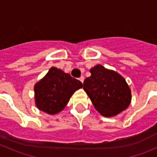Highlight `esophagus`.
<instances>
[{
  "mask_svg": "<svg viewBox=\"0 0 157 157\" xmlns=\"http://www.w3.org/2000/svg\"><path fill=\"white\" fill-rule=\"evenodd\" d=\"M84 79H85V78H84V77H83V76H81V77L79 78V81L81 82L82 83H83V82H84Z\"/></svg>",
  "mask_w": 157,
  "mask_h": 157,
  "instance_id": "esophagus-1",
  "label": "esophagus"
}]
</instances>
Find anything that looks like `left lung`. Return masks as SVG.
<instances>
[{"mask_svg": "<svg viewBox=\"0 0 157 157\" xmlns=\"http://www.w3.org/2000/svg\"><path fill=\"white\" fill-rule=\"evenodd\" d=\"M90 72L91 76L83 82V90L100 114L112 117L128 108L131 90L121 75L101 64L94 66Z\"/></svg>", "mask_w": 157, "mask_h": 157, "instance_id": "left-lung-1", "label": "left lung"}]
</instances>
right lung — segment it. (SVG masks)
I'll return each instance as SVG.
<instances>
[{"instance_id": "add662e5", "label": "right lung", "mask_w": 157, "mask_h": 157, "mask_svg": "<svg viewBox=\"0 0 157 157\" xmlns=\"http://www.w3.org/2000/svg\"><path fill=\"white\" fill-rule=\"evenodd\" d=\"M82 87L79 80L61 69L52 67L34 85V101L37 109L48 115L61 112L75 92Z\"/></svg>"}]
</instances>
